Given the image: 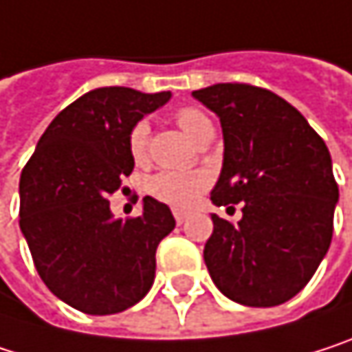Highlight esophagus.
I'll use <instances>...</instances> for the list:
<instances>
[{
	"instance_id": "1",
	"label": "esophagus",
	"mask_w": 352,
	"mask_h": 352,
	"mask_svg": "<svg viewBox=\"0 0 352 352\" xmlns=\"http://www.w3.org/2000/svg\"><path fill=\"white\" fill-rule=\"evenodd\" d=\"M186 217H188V215H186L184 211H180V209H174V219H176V223H178V226H182V223L186 221Z\"/></svg>"
}]
</instances>
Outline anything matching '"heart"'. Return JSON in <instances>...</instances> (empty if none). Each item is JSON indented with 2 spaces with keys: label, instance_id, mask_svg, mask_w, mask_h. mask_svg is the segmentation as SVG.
<instances>
[{
  "label": "heart",
  "instance_id": "b5f03b06",
  "mask_svg": "<svg viewBox=\"0 0 352 352\" xmlns=\"http://www.w3.org/2000/svg\"><path fill=\"white\" fill-rule=\"evenodd\" d=\"M176 122L178 126L197 143L199 137L213 126L209 116L195 108V106H184L176 110ZM147 141H149V124L147 120H139L133 124L129 133V151L135 160H143L147 151ZM209 174L205 172H176V170H164L155 176L149 178L147 182V192L172 207L186 209L192 207L199 197L207 190L209 186Z\"/></svg>",
  "mask_w": 352,
  "mask_h": 352
}]
</instances>
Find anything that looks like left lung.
<instances>
[{
  "label": "left lung",
  "mask_w": 352,
  "mask_h": 352,
  "mask_svg": "<svg viewBox=\"0 0 352 352\" xmlns=\"http://www.w3.org/2000/svg\"><path fill=\"white\" fill-rule=\"evenodd\" d=\"M192 96L223 129V168L211 201L242 203L238 223L211 215L203 252L209 274L232 301L280 305L307 285L332 242L338 184L330 151L270 89L215 84Z\"/></svg>",
  "instance_id": "1"
}]
</instances>
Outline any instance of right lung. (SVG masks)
I'll return each mask as SVG.
<instances>
[{"label": "right lung", "mask_w": 352, "mask_h": 352, "mask_svg": "<svg viewBox=\"0 0 352 352\" xmlns=\"http://www.w3.org/2000/svg\"><path fill=\"white\" fill-rule=\"evenodd\" d=\"M170 96L91 89L53 118L22 170L20 230L34 266L51 293L84 314L124 311L153 285L172 211L145 197L139 217L114 219L108 197L133 172V124Z\"/></svg>", "instance_id": "obj_1"}]
</instances>
